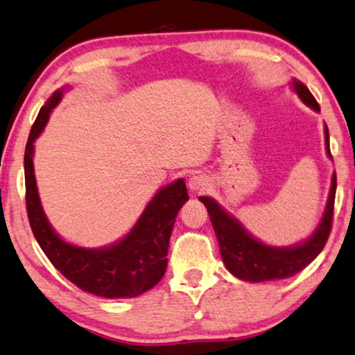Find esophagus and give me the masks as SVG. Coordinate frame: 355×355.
I'll list each match as a JSON object with an SVG mask.
<instances>
[{
	"instance_id": "esophagus-1",
	"label": "esophagus",
	"mask_w": 355,
	"mask_h": 355,
	"mask_svg": "<svg viewBox=\"0 0 355 355\" xmlns=\"http://www.w3.org/2000/svg\"><path fill=\"white\" fill-rule=\"evenodd\" d=\"M188 187H190L191 191H202L207 188V178L202 177V175H193V177L188 180Z\"/></svg>"
}]
</instances>
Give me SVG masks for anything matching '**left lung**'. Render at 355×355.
Wrapping results in <instances>:
<instances>
[{
  "mask_svg": "<svg viewBox=\"0 0 355 355\" xmlns=\"http://www.w3.org/2000/svg\"><path fill=\"white\" fill-rule=\"evenodd\" d=\"M294 87L295 92L299 94V97L306 105L320 112L318 102L311 96L306 86L295 81ZM324 136L326 150H328V155L331 157L328 126L324 128ZM334 196H336V175H333L328 205H326L324 216L320 222L318 229L315 230V234L306 242L291 248H274L258 242L252 235L245 232V229L239 224V220H235L224 209H220V206L216 201L206 196H201L200 200L206 206L207 212H209L212 227H214L217 240H219L220 257L224 259L225 268L235 277L242 281L264 282L295 276L297 272H300L302 269L309 266L318 257L321 250L324 248L326 242H328L329 234H331Z\"/></svg>",
  "mask_w": 355,
  "mask_h": 355,
  "instance_id": "obj_1",
  "label": "left lung"
}]
</instances>
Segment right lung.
<instances>
[{
  "mask_svg": "<svg viewBox=\"0 0 355 355\" xmlns=\"http://www.w3.org/2000/svg\"><path fill=\"white\" fill-rule=\"evenodd\" d=\"M60 101L61 91L55 92L40 108L24 154L26 206L32 232L51 264L79 289L107 299L141 295L153 289L167 269L168 240L175 217L188 200L185 182L177 180L162 188L146 207L133 230L112 247L87 250L63 242L42 211L32 162L34 141L49 121L51 108Z\"/></svg>",
  "mask_w": 355,
  "mask_h": 355,
  "instance_id": "obj_1",
  "label": "right lung"
}]
</instances>
